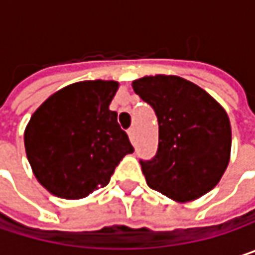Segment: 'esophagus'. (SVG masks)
Segmentation results:
<instances>
[{"instance_id":"1","label":"esophagus","mask_w":255,"mask_h":255,"mask_svg":"<svg viewBox=\"0 0 255 255\" xmlns=\"http://www.w3.org/2000/svg\"><path fill=\"white\" fill-rule=\"evenodd\" d=\"M128 137H129V140H131V143H134V128H129L128 129Z\"/></svg>"}]
</instances>
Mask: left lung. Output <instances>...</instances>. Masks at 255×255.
Here are the masks:
<instances>
[{"instance_id": "left-lung-1", "label": "left lung", "mask_w": 255, "mask_h": 255, "mask_svg": "<svg viewBox=\"0 0 255 255\" xmlns=\"http://www.w3.org/2000/svg\"><path fill=\"white\" fill-rule=\"evenodd\" d=\"M132 88L152 106L159 126L155 156L140 159L147 186L178 202L210 192L229 164L232 131L225 109L184 78L144 77Z\"/></svg>"}]
</instances>
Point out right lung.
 Masks as SVG:
<instances>
[{
	"mask_svg": "<svg viewBox=\"0 0 255 255\" xmlns=\"http://www.w3.org/2000/svg\"><path fill=\"white\" fill-rule=\"evenodd\" d=\"M115 81H84L48 97L25 131L27 161L38 181L63 199L105 187L134 147L109 105Z\"/></svg>",
	"mask_w": 255,
	"mask_h": 255,
	"instance_id": "1",
	"label": "right lung"
}]
</instances>
